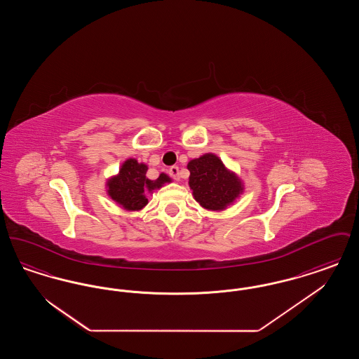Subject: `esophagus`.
Returning <instances> with one entry per match:
<instances>
[{
	"mask_svg": "<svg viewBox=\"0 0 359 359\" xmlns=\"http://www.w3.org/2000/svg\"><path fill=\"white\" fill-rule=\"evenodd\" d=\"M168 173H170V176H171L172 179H175V180H179V167L177 165H172L171 168L168 170Z\"/></svg>",
	"mask_w": 359,
	"mask_h": 359,
	"instance_id": "obj_1",
	"label": "esophagus"
}]
</instances>
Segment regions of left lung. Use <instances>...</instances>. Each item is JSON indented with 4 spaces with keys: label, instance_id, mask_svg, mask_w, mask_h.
Instances as JSON below:
<instances>
[{
    "label": "left lung",
    "instance_id": "obj_1",
    "mask_svg": "<svg viewBox=\"0 0 359 359\" xmlns=\"http://www.w3.org/2000/svg\"><path fill=\"white\" fill-rule=\"evenodd\" d=\"M189 171V187L196 202L207 210H223L234 202L242 192V184L233 172L227 171L219 157L207 154L191 160L187 165Z\"/></svg>",
    "mask_w": 359,
    "mask_h": 359
}]
</instances>
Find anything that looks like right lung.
<instances>
[{
    "instance_id": "obj_1",
    "label": "right lung",
    "mask_w": 359,
    "mask_h": 359,
    "mask_svg": "<svg viewBox=\"0 0 359 359\" xmlns=\"http://www.w3.org/2000/svg\"><path fill=\"white\" fill-rule=\"evenodd\" d=\"M148 167L145 164L137 163L135 158L126 160L121 167L120 173L107 182L109 196L126 210H141L148 203L147 192L171 182L165 173H161L154 182L149 180L145 176Z\"/></svg>"
}]
</instances>
